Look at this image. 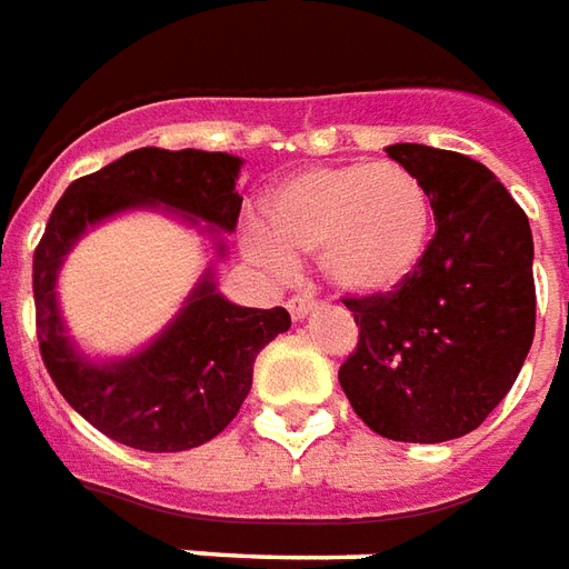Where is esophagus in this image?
I'll return each mask as SVG.
<instances>
[{
  "instance_id": "1",
  "label": "esophagus",
  "mask_w": 569,
  "mask_h": 569,
  "mask_svg": "<svg viewBox=\"0 0 569 569\" xmlns=\"http://www.w3.org/2000/svg\"><path fill=\"white\" fill-rule=\"evenodd\" d=\"M289 313H292V319H296V322H301V319L305 317H310V313H313V298H307V296H296V298H289Z\"/></svg>"
}]
</instances>
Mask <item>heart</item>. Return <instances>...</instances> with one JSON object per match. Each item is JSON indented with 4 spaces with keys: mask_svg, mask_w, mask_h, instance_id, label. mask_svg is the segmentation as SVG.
Here are the masks:
<instances>
[{
    "mask_svg": "<svg viewBox=\"0 0 569 569\" xmlns=\"http://www.w3.org/2000/svg\"><path fill=\"white\" fill-rule=\"evenodd\" d=\"M264 232L247 231V252L271 271L317 259L338 296H389L419 268L431 243L435 204L410 168L343 162L289 174L264 196Z\"/></svg>",
    "mask_w": 569,
    "mask_h": 569,
    "instance_id": "b5f03b06",
    "label": "heart"
}]
</instances>
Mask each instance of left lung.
<instances>
[{
  "label": "left lung",
  "mask_w": 569,
  "mask_h": 569,
  "mask_svg": "<svg viewBox=\"0 0 569 569\" xmlns=\"http://www.w3.org/2000/svg\"><path fill=\"white\" fill-rule=\"evenodd\" d=\"M386 153L425 183L437 231L395 292L343 301L359 347L338 380L370 431L443 443L486 422L528 359L537 319L531 226L470 156L425 144Z\"/></svg>",
  "instance_id": "1"
}]
</instances>
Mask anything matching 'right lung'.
Listing matches in <instances>:
<instances>
[{
  "label": "right lung",
  "instance_id": "add662e5",
  "mask_svg": "<svg viewBox=\"0 0 569 569\" xmlns=\"http://www.w3.org/2000/svg\"><path fill=\"white\" fill-rule=\"evenodd\" d=\"M243 159L208 150L141 147L74 180L50 213L32 259L38 347L57 389L117 443L183 452L220 435L252 386V361L292 326L283 307L256 310L217 292V259L238 226ZM129 209H162L204 233L214 262L179 317L129 357L92 360L68 335L56 280L64 256L99 221Z\"/></svg>",
  "mask_w": 569,
  "mask_h": 569
}]
</instances>
